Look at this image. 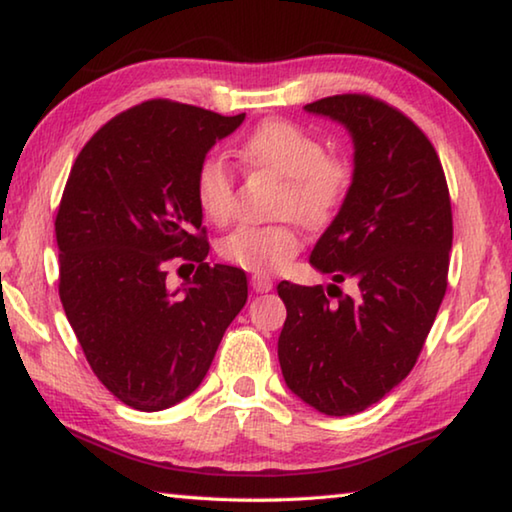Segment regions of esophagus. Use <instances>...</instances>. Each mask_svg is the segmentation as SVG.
<instances>
[{
	"instance_id": "obj_1",
	"label": "esophagus",
	"mask_w": 512,
	"mask_h": 512,
	"mask_svg": "<svg viewBox=\"0 0 512 512\" xmlns=\"http://www.w3.org/2000/svg\"><path fill=\"white\" fill-rule=\"evenodd\" d=\"M250 287H253L255 293H268L273 289V280L271 275L266 273H255L253 277H250Z\"/></svg>"
}]
</instances>
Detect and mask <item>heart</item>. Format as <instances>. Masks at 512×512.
<instances>
[{
	"instance_id": "b5f03b06",
	"label": "heart",
	"mask_w": 512,
	"mask_h": 512,
	"mask_svg": "<svg viewBox=\"0 0 512 512\" xmlns=\"http://www.w3.org/2000/svg\"><path fill=\"white\" fill-rule=\"evenodd\" d=\"M239 158L250 169L268 171L284 180L277 214L296 216L307 228L320 230L334 221L352 185V169L341 155L327 153L314 133L291 121L268 119L239 146ZM196 201L214 223L235 214L237 176L223 155H207L198 164ZM302 239L289 221L271 225H239L219 241L225 262L253 273H273L300 253Z\"/></svg>"
}]
</instances>
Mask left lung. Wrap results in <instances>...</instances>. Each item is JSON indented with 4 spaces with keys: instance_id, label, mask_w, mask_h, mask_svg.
<instances>
[{
    "instance_id": "left-lung-1",
    "label": "left lung",
    "mask_w": 512,
    "mask_h": 512,
    "mask_svg": "<svg viewBox=\"0 0 512 512\" xmlns=\"http://www.w3.org/2000/svg\"><path fill=\"white\" fill-rule=\"evenodd\" d=\"M348 128L350 194L311 250L332 275L320 287L280 282L287 305L277 357L284 381L325 415L366 411L413 370L447 291L452 201L429 137L386 101L336 94L307 103ZM358 282L357 299L335 287ZM336 290L339 301H329Z\"/></svg>"
}]
</instances>
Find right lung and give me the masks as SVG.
I'll use <instances>...</instances> for the list:
<instances>
[{"instance_id":"right-lung-1","label":"right lung","mask_w":512,"mask_h":512,"mask_svg":"<svg viewBox=\"0 0 512 512\" xmlns=\"http://www.w3.org/2000/svg\"><path fill=\"white\" fill-rule=\"evenodd\" d=\"M169 99L119 112L83 146L56 214L58 293L94 375L119 402L162 411L212 366L248 280L210 253L196 171L244 121ZM197 264L183 290L166 264Z\"/></svg>"}]
</instances>
